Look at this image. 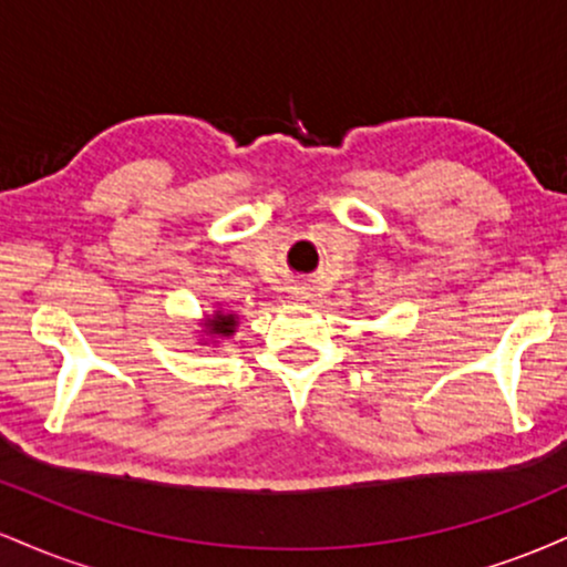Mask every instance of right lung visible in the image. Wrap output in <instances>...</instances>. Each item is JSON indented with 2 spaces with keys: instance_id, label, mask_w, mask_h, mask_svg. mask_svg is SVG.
<instances>
[{
  "instance_id": "right-lung-1",
  "label": "right lung",
  "mask_w": 567,
  "mask_h": 567,
  "mask_svg": "<svg viewBox=\"0 0 567 567\" xmlns=\"http://www.w3.org/2000/svg\"><path fill=\"white\" fill-rule=\"evenodd\" d=\"M234 324H237V320H234V315H216V320L207 322V328H210V333H218V336H231L234 333Z\"/></svg>"
}]
</instances>
